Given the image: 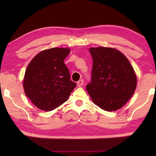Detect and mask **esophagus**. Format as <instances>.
Wrapping results in <instances>:
<instances>
[{
	"instance_id": "34e87169",
	"label": "esophagus",
	"mask_w": 156,
	"mask_h": 156,
	"mask_svg": "<svg viewBox=\"0 0 156 156\" xmlns=\"http://www.w3.org/2000/svg\"><path fill=\"white\" fill-rule=\"evenodd\" d=\"M83 83H84V80L83 79H81V80L77 82V86L78 87H80L82 85H83Z\"/></svg>"
}]
</instances>
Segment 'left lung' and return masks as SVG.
I'll list each match as a JSON object with an SVG mask.
<instances>
[{"label": "left lung", "instance_id": "left-lung-1", "mask_svg": "<svg viewBox=\"0 0 156 156\" xmlns=\"http://www.w3.org/2000/svg\"><path fill=\"white\" fill-rule=\"evenodd\" d=\"M93 65L87 90L94 103L107 111L121 108L134 94L137 77L128 59L111 48H90Z\"/></svg>", "mask_w": 156, "mask_h": 156}]
</instances>
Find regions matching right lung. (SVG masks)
<instances>
[{
	"instance_id": "1",
	"label": "right lung",
	"mask_w": 156,
	"mask_h": 156,
	"mask_svg": "<svg viewBox=\"0 0 156 156\" xmlns=\"http://www.w3.org/2000/svg\"><path fill=\"white\" fill-rule=\"evenodd\" d=\"M69 51L68 48L45 49L36 55L26 69L25 93L41 110L50 111L58 107L76 87L64 62Z\"/></svg>"
}]
</instances>
